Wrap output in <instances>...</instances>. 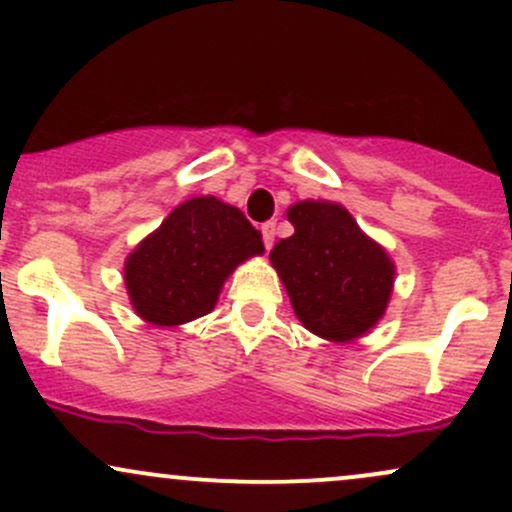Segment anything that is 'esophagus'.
<instances>
[{"mask_svg":"<svg viewBox=\"0 0 512 512\" xmlns=\"http://www.w3.org/2000/svg\"><path fill=\"white\" fill-rule=\"evenodd\" d=\"M274 233H276V223L274 221L262 223V240H264V248H267V250L274 245Z\"/></svg>","mask_w":512,"mask_h":512,"instance_id":"esophagus-1","label":"esophagus"}]
</instances>
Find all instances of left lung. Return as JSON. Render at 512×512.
I'll return each instance as SVG.
<instances>
[{"mask_svg":"<svg viewBox=\"0 0 512 512\" xmlns=\"http://www.w3.org/2000/svg\"><path fill=\"white\" fill-rule=\"evenodd\" d=\"M293 236L269 252L305 330L351 342L385 315L395 264L342 204L305 199L286 211Z\"/></svg>","mask_w":512,"mask_h":512,"instance_id":"8db88e82","label":"left lung"}]
</instances>
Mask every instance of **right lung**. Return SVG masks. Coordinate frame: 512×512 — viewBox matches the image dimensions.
Listing matches in <instances>:
<instances>
[{
    "label": "right lung",
    "instance_id": "obj_1",
    "mask_svg": "<svg viewBox=\"0 0 512 512\" xmlns=\"http://www.w3.org/2000/svg\"><path fill=\"white\" fill-rule=\"evenodd\" d=\"M262 233L216 197H192L129 252L125 286L134 313L175 327L214 310L223 281L248 257L262 255Z\"/></svg>",
    "mask_w": 512,
    "mask_h": 512
}]
</instances>
